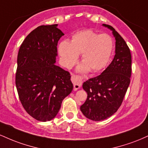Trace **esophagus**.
I'll return each mask as SVG.
<instances>
[{
  "label": "esophagus",
  "mask_w": 148,
  "mask_h": 148,
  "mask_svg": "<svg viewBox=\"0 0 148 148\" xmlns=\"http://www.w3.org/2000/svg\"><path fill=\"white\" fill-rule=\"evenodd\" d=\"M72 81L74 84V90H77L82 86L83 83V78L80 76L77 75H73L72 76Z\"/></svg>",
  "instance_id": "esophagus-1"
}]
</instances>
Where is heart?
<instances>
[{
  "mask_svg": "<svg viewBox=\"0 0 148 148\" xmlns=\"http://www.w3.org/2000/svg\"><path fill=\"white\" fill-rule=\"evenodd\" d=\"M114 43L113 38L106 33L98 34L88 29L76 32L70 42L63 40L58 46V53L62 64L70 69L81 54V62L77 71L84 73L90 70L97 73L106 67L111 58Z\"/></svg>",
  "mask_w": 148,
  "mask_h": 148,
  "instance_id": "1",
  "label": "heart"
}]
</instances>
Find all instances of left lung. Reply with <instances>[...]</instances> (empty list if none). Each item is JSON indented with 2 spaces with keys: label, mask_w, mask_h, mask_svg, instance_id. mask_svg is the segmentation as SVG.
Returning a JSON list of instances; mask_svg holds the SVG:
<instances>
[{
  "label": "left lung",
  "mask_w": 148,
  "mask_h": 148,
  "mask_svg": "<svg viewBox=\"0 0 148 148\" xmlns=\"http://www.w3.org/2000/svg\"><path fill=\"white\" fill-rule=\"evenodd\" d=\"M102 25L111 30L115 37V54L100 75L83 84L88 97L80 109L93 121L105 120L118 111L130 86L132 74V56L127 43L111 25Z\"/></svg>",
  "instance_id": "obj_1"
}]
</instances>
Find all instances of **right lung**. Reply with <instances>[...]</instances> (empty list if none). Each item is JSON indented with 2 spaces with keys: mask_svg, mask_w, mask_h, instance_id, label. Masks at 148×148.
I'll list each match as a JSON object with an SVG mask.
<instances>
[{
  "mask_svg": "<svg viewBox=\"0 0 148 148\" xmlns=\"http://www.w3.org/2000/svg\"><path fill=\"white\" fill-rule=\"evenodd\" d=\"M58 24L40 25L28 35L17 56L16 86L25 111L42 122L56 116L73 90L70 74L56 65L57 45L64 33Z\"/></svg>",
  "mask_w": 148,
  "mask_h": 148,
  "instance_id": "obj_1",
  "label": "right lung"
}]
</instances>
